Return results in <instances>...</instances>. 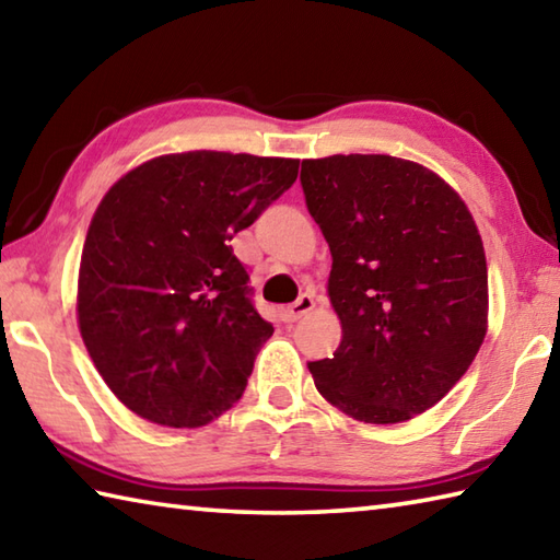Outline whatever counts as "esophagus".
<instances>
[{"label": "esophagus", "mask_w": 560, "mask_h": 560, "mask_svg": "<svg viewBox=\"0 0 560 560\" xmlns=\"http://www.w3.org/2000/svg\"><path fill=\"white\" fill-rule=\"evenodd\" d=\"M312 307H314V298H312V294H300L298 302L288 304V307H280V316H282V322L292 324V322H298L300 316L307 314Z\"/></svg>", "instance_id": "1"}]
</instances>
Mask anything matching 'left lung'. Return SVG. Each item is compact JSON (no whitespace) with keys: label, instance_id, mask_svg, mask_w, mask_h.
<instances>
[{"label":"left lung","instance_id":"1","mask_svg":"<svg viewBox=\"0 0 560 560\" xmlns=\"http://www.w3.org/2000/svg\"><path fill=\"white\" fill-rule=\"evenodd\" d=\"M331 250L341 343L310 373L348 417L397 424L466 375L488 331V262L468 207L436 173L393 155L302 161Z\"/></svg>","mask_w":560,"mask_h":560}]
</instances>
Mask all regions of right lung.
Returning a JSON list of instances; mask_svg holds the SVG:
<instances>
[{"instance_id":"1","label":"right lung","mask_w":560,"mask_h":560,"mask_svg":"<svg viewBox=\"0 0 560 560\" xmlns=\"http://www.w3.org/2000/svg\"><path fill=\"white\" fill-rule=\"evenodd\" d=\"M300 161L161 155L126 173L84 238L78 324L104 383L136 415L202 427L244 395L272 324L229 241L298 180Z\"/></svg>"}]
</instances>
